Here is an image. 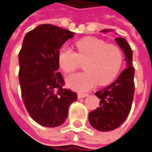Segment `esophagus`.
I'll return each instance as SVG.
<instances>
[{
    "instance_id": "1",
    "label": "esophagus",
    "mask_w": 152,
    "mask_h": 152,
    "mask_svg": "<svg viewBox=\"0 0 152 152\" xmlns=\"http://www.w3.org/2000/svg\"><path fill=\"white\" fill-rule=\"evenodd\" d=\"M88 96V94L87 93H78L77 94V97L79 99H81V98H84V97H86Z\"/></svg>"
}]
</instances>
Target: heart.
<instances>
[{
    "label": "heart",
    "instance_id": "heart-1",
    "mask_svg": "<svg viewBox=\"0 0 152 152\" xmlns=\"http://www.w3.org/2000/svg\"><path fill=\"white\" fill-rule=\"evenodd\" d=\"M76 52L64 46L60 50L58 60L60 68L66 72L75 71L84 62L86 71L66 77L71 89L86 92L97 83L104 86L114 80L121 69L124 56L117 45L107 44L95 37H86L76 43Z\"/></svg>",
    "mask_w": 152,
    "mask_h": 152
}]
</instances>
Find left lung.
<instances>
[{
  "mask_svg": "<svg viewBox=\"0 0 152 152\" xmlns=\"http://www.w3.org/2000/svg\"><path fill=\"white\" fill-rule=\"evenodd\" d=\"M109 29L102 32L107 33ZM124 51L127 68H125L112 84L95 93L100 99V107L89 113L90 124L99 131H111L118 128L128 117L134 93L133 52L124 38L115 39Z\"/></svg>",
  "mask_w": 152,
  "mask_h": 152,
  "instance_id": "left-lung-1",
  "label": "left lung"
}]
</instances>
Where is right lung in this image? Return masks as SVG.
Instances as JSON below:
<instances>
[{"instance_id":"right-lung-1","label":"right lung","mask_w":152,"mask_h":152,"mask_svg":"<svg viewBox=\"0 0 152 152\" xmlns=\"http://www.w3.org/2000/svg\"><path fill=\"white\" fill-rule=\"evenodd\" d=\"M74 34L51 24H42L27 33L18 55L19 82L24 105L30 117L45 127L66 121L77 94L63 88L59 70L60 49Z\"/></svg>"}]
</instances>
